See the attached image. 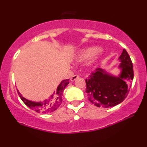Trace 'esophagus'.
Here are the masks:
<instances>
[{"mask_svg":"<svg viewBox=\"0 0 147 147\" xmlns=\"http://www.w3.org/2000/svg\"><path fill=\"white\" fill-rule=\"evenodd\" d=\"M79 77V76L78 75H74L72 76V77H71V79H70V80H71L72 82H74V81H75L76 79H78Z\"/></svg>","mask_w":147,"mask_h":147,"instance_id":"34e87169","label":"esophagus"}]
</instances>
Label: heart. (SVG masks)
I'll return each mask as SVG.
<instances>
[{
	"instance_id": "obj_1",
	"label": "heart",
	"mask_w": 147,
	"mask_h": 147,
	"mask_svg": "<svg viewBox=\"0 0 147 147\" xmlns=\"http://www.w3.org/2000/svg\"><path fill=\"white\" fill-rule=\"evenodd\" d=\"M99 51H100V48L96 46L89 47V48L84 49L78 55L77 61L79 62H82L90 60L93 58L96 55H97Z\"/></svg>"
}]
</instances>
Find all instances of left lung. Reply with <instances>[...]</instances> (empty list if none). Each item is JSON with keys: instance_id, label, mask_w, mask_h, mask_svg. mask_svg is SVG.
I'll return each mask as SVG.
<instances>
[{"instance_id": "left-lung-1", "label": "left lung", "mask_w": 147, "mask_h": 147, "mask_svg": "<svg viewBox=\"0 0 147 147\" xmlns=\"http://www.w3.org/2000/svg\"><path fill=\"white\" fill-rule=\"evenodd\" d=\"M121 73L118 77L97 68L86 79L88 100L97 107L109 108L120 104L129 94L133 80V63L125 49L119 57Z\"/></svg>"}]
</instances>
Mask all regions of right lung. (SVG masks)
<instances>
[{
    "label": "right lung",
    "instance_id": "right-lung-1",
    "mask_svg": "<svg viewBox=\"0 0 147 147\" xmlns=\"http://www.w3.org/2000/svg\"><path fill=\"white\" fill-rule=\"evenodd\" d=\"M69 84V79H65L61 82L59 86L57 87L56 92L53 93L48 99H46L43 102H34L24 98L18 91V94L20 98L24 102L26 106H28L32 110L36 111V113H50L56 111L62 103L63 99V90L67 85Z\"/></svg>",
    "mask_w": 147,
    "mask_h": 147
}]
</instances>
